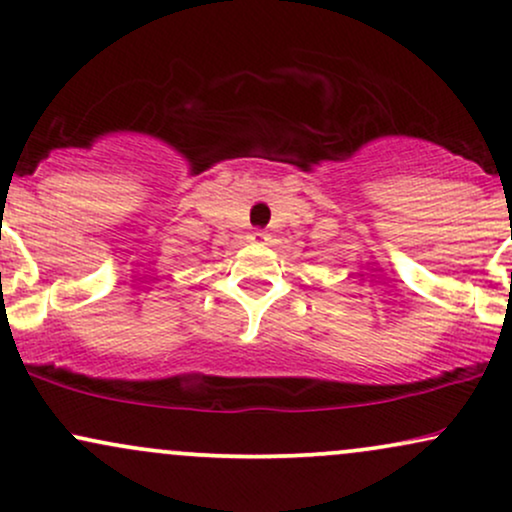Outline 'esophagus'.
Returning a JSON list of instances; mask_svg holds the SVG:
<instances>
[{"instance_id":"esophagus-1","label":"esophagus","mask_w":512,"mask_h":512,"mask_svg":"<svg viewBox=\"0 0 512 512\" xmlns=\"http://www.w3.org/2000/svg\"><path fill=\"white\" fill-rule=\"evenodd\" d=\"M250 240H252V243H267V233H264V231H255V233H252V236H250Z\"/></svg>"}]
</instances>
